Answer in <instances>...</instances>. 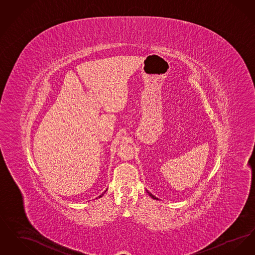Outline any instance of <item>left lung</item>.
I'll return each instance as SVG.
<instances>
[{
	"label": "left lung",
	"mask_w": 255,
	"mask_h": 255,
	"mask_svg": "<svg viewBox=\"0 0 255 255\" xmlns=\"http://www.w3.org/2000/svg\"><path fill=\"white\" fill-rule=\"evenodd\" d=\"M146 191H147V193H148V194H149V196H150V197H152V198H153V199H155V200H158V198H157V197H155V196H154V195L152 194V193H150V192H149V191H148V190H146Z\"/></svg>",
	"instance_id": "left-lung-1"
}]
</instances>
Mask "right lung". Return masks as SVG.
Returning <instances> with one entry per match:
<instances>
[{"label":"right lung","mask_w":255,"mask_h":255,"mask_svg":"<svg viewBox=\"0 0 255 255\" xmlns=\"http://www.w3.org/2000/svg\"><path fill=\"white\" fill-rule=\"evenodd\" d=\"M106 191H107V189H106V190H105V191H104V192H103V193H102V194L99 195V196H98V198H101V197H102V196H103V195H104V193H105V192H106Z\"/></svg>","instance_id":"obj_1"}]
</instances>
